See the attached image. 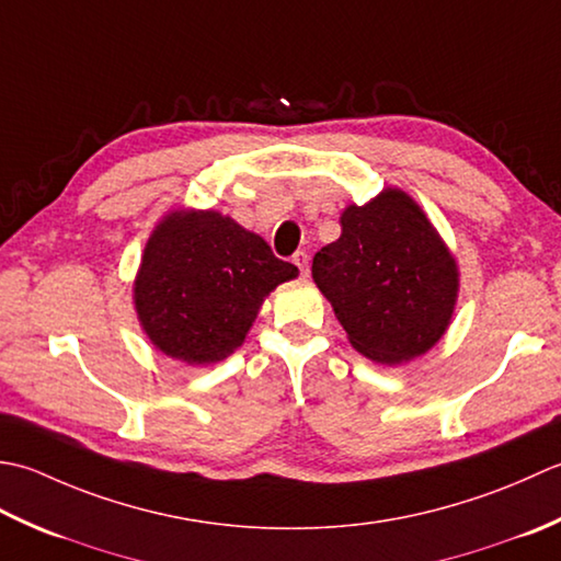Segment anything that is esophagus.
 Masks as SVG:
<instances>
[{
	"instance_id": "esophagus-1",
	"label": "esophagus",
	"mask_w": 561,
	"mask_h": 561,
	"mask_svg": "<svg viewBox=\"0 0 561 561\" xmlns=\"http://www.w3.org/2000/svg\"><path fill=\"white\" fill-rule=\"evenodd\" d=\"M293 264L300 268V273L302 276H307V273H310V256L305 254V251H295L293 254Z\"/></svg>"
}]
</instances>
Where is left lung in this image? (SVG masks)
<instances>
[{"mask_svg": "<svg viewBox=\"0 0 561 561\" xmlns=\"http://www.w3.org/2000/svg\"><path fill=\"white\" fill-rule=\"evenodd\" d=\"M351 344L377 363L426 353L448 329L457 266L426 215L407 193L387 188L341 215V237L312 259Z\"/></svg>", "mask_w": 561, "mask_h": 561, "instance_id": "8db88e82", "label": "left lung"}]
</instances>
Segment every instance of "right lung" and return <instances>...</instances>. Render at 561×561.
I'll list each match as a JSON object with an SVG mask.
<instances>
[{"label":"right lung","mask_w":561,"mask_h":561,"mask_svg":"<svg viewBox=\"0 0 561 561\" xmlns=\"http://www.w3.org/2000/svg\"><path fill=\"white\" fill-rule=\"evenodd\" d=\"M297 273L230 217L174 213L145 247L135 310L167 356L217 363L242 346L264 297Z\"/></svg>","instance_id":"1"}]
</instances>
